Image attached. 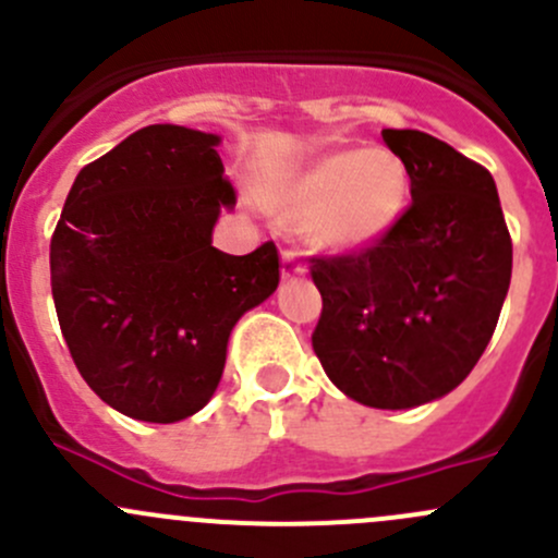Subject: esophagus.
I'll return each mask as SVG.
<instances>
[{"label": "esophagus", "instance_id": "esophagus-1", "mask_svg": "<svg viewBox=\"0 0 558 558\" xmlns=\"http://www.w3.org/2000/svg\"><path fill=\"white\" fill-rule=\"evenodd\" d=\"M307 267L305 262H302V256L296 251H283V258H280V275H283L286 280L291 278H300V275H305Z\"/></svg>", "mask_w": 558, "mask_h": 558}]
</instances>
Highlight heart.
Returning a JSON list of instances; mask_svg holds the SVG:
<instances>
[{
    "instance_id": "obj_1",
    "label": "heart",
    "mask_w": 558,
    "mask_h": 558,
    "mask_svg": "<svg viewBox=\"0 0 558 558\" xmlns=\"http://www.w3.org/2000/svg\"><path fill=\"white\" fill-rule=\"evenodd\" d=\"M408 194V167L393 150H335L296 172L275 196V207L315 247L356 253L391 232Z\"/></svg>"
}]
</instances>
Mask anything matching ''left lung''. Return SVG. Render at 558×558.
Returning <instances> with one entry per match:
<instances>
[{
	"label": "left lung",
	"instance_id": "obj_1",
	"mask_svg": "<svg viewBox=\"0 0 558 558\" xmlns=\"http://www.w3.org/2000/svg\"><path fill=\"white\" fill-rule=\"evenodd\" d=\"M410 174L408 210L373 247L313 256V351L345 397L408 410L453 391L486 351L513 243L486 167L415 129H384Z\"/></svg>",
	"mask_w": 558,
	"mask_h": 558
}]
</instances>
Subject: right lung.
<instances>
[{"mask_svg":"<svg viewBox=\"0 0 558 558\" xmlns=\"http://www.w3.org/2000/svg\"><path fill=\"white\" fill-rule=\"evenodd\" d=\"M218 134L154 123L77 172L50 238V289L77 373L129 418L210 402L234 324L280 280L275 243L213 247L238 196Z\"/></svg>","mask_w":558,"mask_h":558,"instance_id":"add662e5","label":"right lung"}]
</instances>
